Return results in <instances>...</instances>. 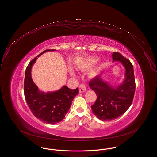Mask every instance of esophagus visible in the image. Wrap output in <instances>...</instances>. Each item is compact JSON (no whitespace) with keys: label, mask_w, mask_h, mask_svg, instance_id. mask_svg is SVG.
<instances>
[{"label":"esophagus","mask_w":157,"mask_h":157,"mask_svg":"<svg viewBox=\"0 0 157 157\" xmlns=\"http://www.w3.org/2000/svg\"><path fill=\"white\" fill-rule=\"evenodd\" d=\"M79 93H84L86 91V85H85L84 83L81 84L79 86Z\"/></svg>","instance_id":"obj_1"}]
</instances>
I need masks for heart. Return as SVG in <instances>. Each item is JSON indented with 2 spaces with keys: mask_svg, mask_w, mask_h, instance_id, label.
I'll use <instances>...</instances> for the list:
<instances>
[{
  "mask_svg": "<svg viewBox=\"0 0 157 157\" xmlns=\"http://www.w3.org/2000/svg\"><path fill=\"white\" fill-rule=\"evenodd\" d=\"M98 61V58L95 56H91L88 58L86 61V67H90L93 66L94 64H95ZM71 74L73 75V71H71Z\"/></svg>",
  "mask_w": 157,
  "mask_h": 157,
  "instance_id": "obj_1",
  "label": "heart"
}]
</instances>
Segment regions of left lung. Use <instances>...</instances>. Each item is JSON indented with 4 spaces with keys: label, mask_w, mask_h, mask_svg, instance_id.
<instances>
[{
    "label": "left lung",
    "mask_w": 157,
    "mask_h": 157,
    "mask_svg": "<svg viewBox=\"0 0 157 157\" xmlns=\"http://www.w3.org/2000/svg\"><path fill=\"white\" fill-rule=\"evenodd\" d=\"M113 61H119L125 68L124 79L117 87L104 81L98 76L92 79L89 86L97 95L91 109L94 115L103 121H110L120 117L131 106L135 91L133 66L120 53L112 54Z\"/></svg>",
    "instance_id": "left-lung-1"
}]
</instances>
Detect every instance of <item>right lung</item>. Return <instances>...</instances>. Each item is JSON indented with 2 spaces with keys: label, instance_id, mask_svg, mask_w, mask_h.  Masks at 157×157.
<instances>
[{
  "label": "right lung",
  "instance_id": "obj_1",
  "mask_svg": "<svg viewBox=\"0 0 157 157\" xmlns=\"http://www.w3.org/2000/svg\"><path fill=\"white\" fill-rule=\"evenodd\" d=\"M42 52L28 64L25 72L24 91L25 101L33 115L48 124H55L62 121L69 111L73 98L79 93V89L71 90L66 86L54 92L40 91L31 77L33 65L39 57L47 51Z\"/></svg>",
  "mask_w": 157,
  "mask_h": 157
}]
</instances>
